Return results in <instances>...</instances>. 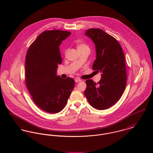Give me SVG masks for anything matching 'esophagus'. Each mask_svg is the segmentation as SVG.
I'll list each match as a JSON object with an SVG mask.
<instances>
[{"instance_id": "34e87169", "label": "esophagus", "mask_w": 153, "mask_h": 153, "mask_svg": "<svg viewBox=\"0 0 153 153\" xmlns=\"http://www.w3.org/2000/svg\"><path fill=\"white\" fill-rule=\"evenodd\" d=\"M75 82L76 83H78V82H81V80L79 79V78H75Z\"/></svg>"}]
</instances>
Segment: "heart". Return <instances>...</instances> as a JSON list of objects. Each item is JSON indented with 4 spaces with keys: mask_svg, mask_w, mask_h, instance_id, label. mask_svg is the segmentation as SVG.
I'll list each match as a JSON object with an SVG mask.
<instances>
[{
    "mask_svg": "<svg viewBox=\"0 0 153 153\" xmlns=\"http://www.w3.org/2000/svg\"><path fill=\"white\" fill-rule=\"evenodd\" d=\"M76 48H77L78 51L84 49H89L87 45L86 44H83V43H79V44H77ZM66 52L67 51H66L65 52Z\"/></svg>",
    "mask_w": 153,
    "mask_h": 153,
    "instance_id": "obj_1",
    "label": "heart"
}]
</instances>
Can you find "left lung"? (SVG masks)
<instances>
[{"label":"left lung","mask_w":153,"mask_h":153,"mask_svg":"<svg viewBox=\"0 0 153 153\" xmlns=\"http://www.w3.org/2000/svg\"><path fill=\"white\" fill-rule=\"evenodd\" d=\"M85 35L95 44L96 59L92 69L101 73V79L97 83L86 80L84 94L94 108L107 109L121 98L126 89L124 54L118 42L101 29H89Z\"/></svg>","instance_id":"8db88e82"}]
</instances>
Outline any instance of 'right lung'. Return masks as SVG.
Listing matches in <instances>:
<instances>
[{
    "mask_svg": "<svg viewBox=\"0 0 153 153\" xmlns=\"http://www.w3.org/2000/svg\"><path fill=\"white\" fill-rule=\"evenodd\" d=\"M70 35L59 30L44 31L26 53V87L37 106L49 113L62 110L75 85L72 78L62 79L56 74L58 65L62 63L59 46Z\"/></svg>",
    "mask_w": 153,
    "mask_h": 153,
    "instance_id": "obj_1",
    "label": "right lung"
}]
</instances>
